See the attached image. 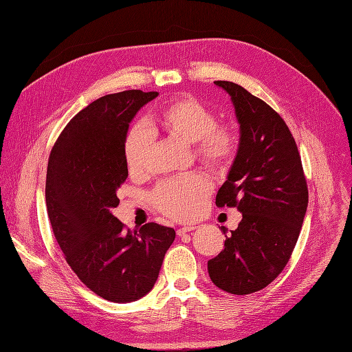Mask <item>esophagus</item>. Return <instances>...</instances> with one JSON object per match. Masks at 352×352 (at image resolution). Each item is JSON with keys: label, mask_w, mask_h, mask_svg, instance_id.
I'll list each match as a JSON object with an SVG mask.
<instances>
[{"label": "esophagus", "mask_w": 352, "mask_h": 352, "mask_svg": "<svg viewBox=\"0 0 352 352\" xmlns=\"http://www.w3.org/2000/svg\"><path fill=\"white\" fill-rule=\"evenodd\" d=\"M197 227L195 226H186V227H182V228H179L177 230V236H184V234H186V233H190V232H193V230H195Z\"/></svg>", "instance_id": "1"}]
</instances>
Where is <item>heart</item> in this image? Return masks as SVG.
<instances>
[{
	"label": "heart",
	"instance_id": "1",
	"mask_svg": "<svg viewBox=\"0 0 352 352\" xmlns=\"http://www.w3.org/2000/svg\"><path fill=\"white\" fill-rule=\"evenodd\" d=\"M155 119L167 134L193 144V155L211 170H223L234 160L240 145L237 128L218 124L217 113L202 102L193 98L175 99L160 109ZM153 148L154 134L150 128L135 125L128 131L124 155L132 175L148 170ZM210 192V182L192 173L162 182L151 192V202L172 220L189 221L202 210Z\"/></svg>",
	"mask_w": 352,
	"mask_h": 352
}]
</instances>
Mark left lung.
<instances>
[{
  "label": "left lung",
  "mask_w": 352,
  "mask_h": 352,
  "mask_svg": "<svg viewBox=\"0 0 352 352\" xmlns=\"http://www.w3.org/2000/svg\"><path fill=\"white\" fill-rule=\"evenodd\" d=\"M214 82L232 96L240 124L239 151L215 205L237 208L243 218L226 236L224 250L208 261V274L223 292L246 296L270 285L292 258L309 190L284 119L239 84Z\"/></svg>",
  "instance_id": "1"
}]
</instances>
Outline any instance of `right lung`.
I'll use <instances>...</instances> for the list:
<instances>
[{"label":"right lung","mask_w":352,"mask_h":352,"mask_svg":"<svg viewBox=\"0 0 352 352\" xmlns=\"http://www.w3.org/2000/svg\"><path fill=\"white\" fill-rule=\"evenodd\" d=\"M157 91L106 94L72 118L50 154L46 210L67 263L93 293L135 301L159 278L175 230L157 223L131 232L112 214L128 177L124 142L129 122Z\"/></svg>","instance_id":"obj_1"}]
</instances>
